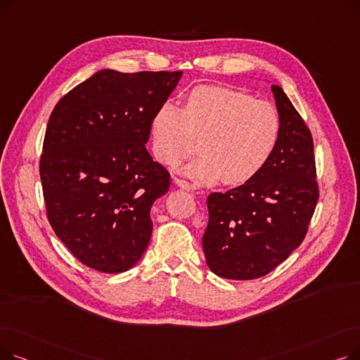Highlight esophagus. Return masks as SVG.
<instances>
[{
    "label": "esophagus",
    "mask_w": 360,
    "mask_h": 360,
    "mask_svg": "<svg viewBox=\"0 0 360 360\" xmlns=\"http://www.w3.org/2000/svg\"><path fill=\"white\" fill-rule=\"evenodd\" d=\"M174 184L176 188H181V190H186V191H195L197 186L191 182H188L185 179H179V178H175L174 179Z\"/></svg>",
    "instance_id": "obj_1"
}]
</instances>
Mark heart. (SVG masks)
Returning a JSON list of instances; mask_svg holds the SVG:
<instances>
[{"instance_id": "heart-1", "label": "heart", "mask_w": 360, "mask_h": 360, "mask_svg": "<svg viewBox=\"0 0 360 360\" xmlns=\"http://www.w3.org/2000/svg\"><path fill=\"white\" fill-rule=\"evenodd\" d=\"M281 134L278 112L251 94L216 84L195 86L184 106L163 102L151 118L158 160L172 166L191 156L200 141L201 156L184 166V174L239 185L269 163Z\"/></svg>"}]
</instances>
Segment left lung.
<instances>
[{
    "mask_svg": "<svg viewBox=\"0 0 360 360\" xmlns=\"http://www.w3.org/2000/svg\"><path fill=\"white\" fill-rule=\"evenodd\" d=\"M281 134L269 163L243 185L207 198L202 250L224 278L269 274L305 239L319 188L312 134L281 87L271 86Z\"/></svg>",
    "mask_w": 360,
    "mask_h": 360,
    "instance_id": "1",
    "label": "left lung"
}]
</instances>
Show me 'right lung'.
Returning a JSON list of instances; mask_svg holds the SVG:
<instances>
[{
	"label": "right lung",
	"instance_id": "1",
	"mask_svg": "<svg viewBox=\"0 0 360 360\" xmlns=\"http://www.w3.org/2000/svg\"><path fill=\"white\" fill-rule=\"evenodd\" d=\"M182 71L102 70L55 105L39 172L55 235L84 266L122 273L150 242V209L170 175L146 148Z\"/></svg>",
	"mask_w": 360,
	"mask_h": 360
}]
</instances>
